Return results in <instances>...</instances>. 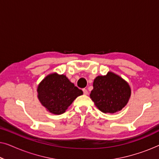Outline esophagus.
Instances as JSON below:
<instances>
[{
  "instance_id": "34e87169",
  "label": "esophagus",
  "mask_w": 159,
  "mask_h": 159,
  "mask_svg": "<svg viewBox=\"0 0 159 159\" xmlns=\"http://www.w3.org/2000/svg\"><path fill=\"white\" fill-rule=\"evenodd\" d=\"M82 91H83V93L84 95H88V91L87 89H82Z\"/></svg>"
}]
</instances>
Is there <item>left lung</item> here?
<instances>
[{
	"label": "left lung",
	"instance_id": "obj_1",
	"mask_svg": "<svg viewBox=\"0 0 159 159\" xmlns=\"http://www.w3.org/2000/svg\"><path fill=\"white\" fill-rule=\"evenodd\" d=\"M131 90L122 78L112 72L98 76L93 82L90 98L95 106L103 113H115L127 105Z\"/></svg>",
	"mask_w": 159,
	"mask_h": 159
}]
</instances>
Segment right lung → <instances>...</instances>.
Returning a JSON list of instances; mask_svg holds the SVG:
<instances>
[{
  "label": "right lung",
  "instance_id": "obj_1",
  "mask_svg": "<svg viewBox=\"0 0 159 159\" xmlns=\"http://www.w3.org/2000/svg\"><path fill=\"white\" fill-rule=\"evenodd\" d=\"M38 93L42 105L54 114L64 113L76 98L83 93L66 76L56 73L48 75L40 82Z\"/></svg>",
  "mask_w": 159,
  "mask_h": 159
}]
</instances>
